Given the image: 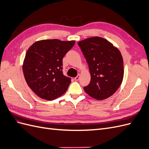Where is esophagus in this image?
Instances as JSON below:
<instances>
[{"label":"esophagus","mask_w":149,"mask_h":149,"mask_svg":"<svg viewBox=\"0 0 149 149\" xmlns=\"http://www.w3.org/2000/svg\"><path fill=\"white\" fill-rule=\"evenodd\" d=\"M80 77H81V74H79L77 76H76V77L74 78V80H75V81H78V80L80 79Z\"/></svg>","instance_id":"1"}]
</instances>
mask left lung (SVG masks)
Masks as SVG:
<instances>
[{
    "label": "left lung",
    "mask_w": 149,
    "mask_h": 149,
    "mask_svg": "<svg viewBox=\"0 0 149 149\" xmlns=\"http://www.w3.org/2000/svg\"><path fill=\"white\" fill-rule=\"evenodd\" d=\"M88 64L91 81L84 87L88 95L97 100L111 96L124 77L123 58L118 48L107 40L91 37L78 43Z\"/></svg>",
    "instance_id": "left-lung-1"
}]
</instances>
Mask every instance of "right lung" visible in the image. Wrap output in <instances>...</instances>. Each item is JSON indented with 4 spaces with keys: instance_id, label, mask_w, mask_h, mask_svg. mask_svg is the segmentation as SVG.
<instances>
[{
    "instance_id": "right-lung-1",
    "label": "right lung",
    "mask_w": 149,
    "mask_h": 149,
    "mask_svg": "<svg viewBox=\"0 0 149 149\" xmlns=\"http://www.w3.org/2000/svg\"><path fill=\"white\" fill-rule=\"evenodd\" d=\"M74 43V40H43L28 49L23 64L24 77L40 97L53 100L68 88L71 81L63 73V58Z\"/></svg>"
}]
</instances>
